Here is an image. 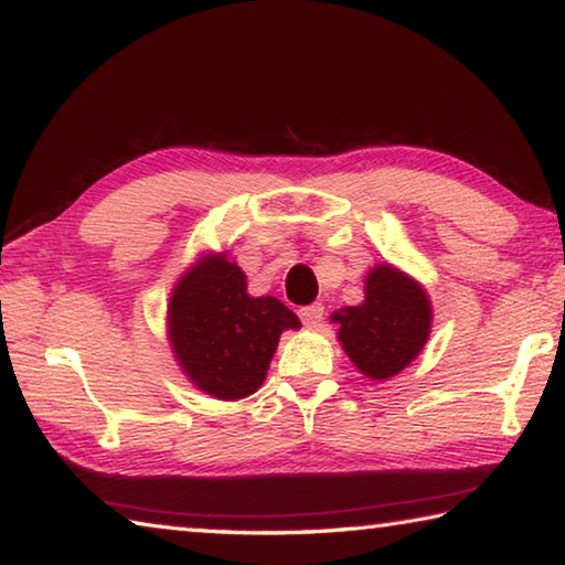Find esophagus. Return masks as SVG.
Returning a JSON list of instances; mask_svg holds the SVG:
<instances>
[{
	"mask_svg": "<svg viewBox=\"0 0 565 565\" xmlns=\"http://www.w3.org/2000/svg\"><path fill=\"white\" fill-rule=\"evenodd\" d=\"M299 317L306 323V327H319L321 319H323V306L321 303H309L299 309Z\"/></svg>",
	"mask_w": 565,
	"mask_h": 565,
	"instance_id": "1",
	"label": "esophagus"
}]
</instances>
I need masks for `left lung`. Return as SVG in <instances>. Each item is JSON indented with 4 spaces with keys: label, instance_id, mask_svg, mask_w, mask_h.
Instances as JSON below:
<instances>
[{
    "label": "left lung",
    "instance_id": "8db88e82",
    "mask_svg": "<svg viewBox=\"0 0 565 565\" xmlns=\"http://www.w3.org/2000/svg\"><path fill=\"white\" fill-rule=\"evenodd\" d=\"M363 291L359 306L333 311L331 321L359 374L388 381L424 351L434 309L424 286L394 264H376L366 274Z\"/></svg>",
    "mask_w": 565,
    "mask_h": 565
}]
</instances>
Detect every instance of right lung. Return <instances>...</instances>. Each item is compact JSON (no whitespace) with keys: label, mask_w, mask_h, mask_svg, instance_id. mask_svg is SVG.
<instances>
[{"label":"right lung","mask_w":565,"mask_h":565,"mask_svg":"<svg viewBox=\"0 0 565 565\" xmlns=\"http://www.w3.org/2000/svg\"><path fill=\"white\" fill-rule=\"evenodd\" d=\"M286 329L299 317L274 296L246 291L228 252H209L179 276L167 306V339L177 366L202 394L238 401L262 388Z\"/></svg>","instance_id":"obj_1"}]
</instances>
